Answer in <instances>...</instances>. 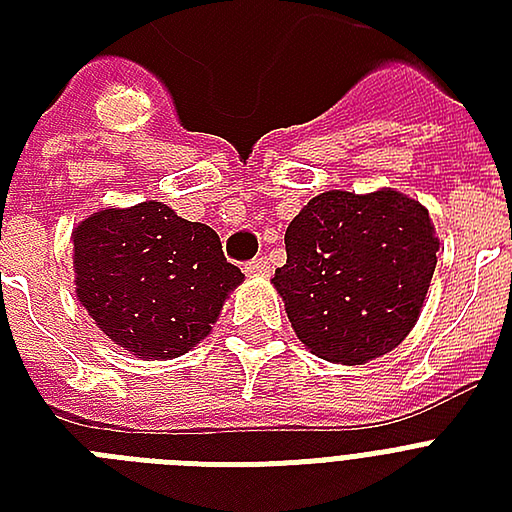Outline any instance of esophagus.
<instances>
[{
  "instance_id": "esophagus-1",
  "label": "esophagus",
  "mask_w": 512,
  "mask_h": 512,
  "mask_svg": "<svg viewBox=\"0 0 512 512\" xmlns=\"http://www.w3.org/2000/svg\"><path fill=\"white\" fill-rule=\"evenodd\" d=\"M247 273L249 276H268V273H271V263H268V257H255V260H249Z\"/></svg>"
}]
</instances>
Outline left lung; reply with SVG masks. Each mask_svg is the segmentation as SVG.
I'll list each match as a JSON object with an SVG mask.
<instances>
[{"instance_id": "1", "label": "left lung", "mask_w": 512, "mask_h": 512, "mask_svg": "<svg viewBox=\"0 0 512 512\" xmlns=\"http://www.w3.org/2000/svg\"><path fill=\"white\" fill-rule=\"evenodd\" d=\"M287 265L273 287L295 335L316 356L366 364L420 319L436 271L428 209L406 193H319L284 233Z\"/></svg>"}]
</instances>
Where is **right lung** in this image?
Returning a JSON list of instances; mask_svg holds the SVG:
<instances>
[{
  "label": "right lung",
  "mask_w": 512,
  "mask_h": 512,
  "mask_svg": "<svg viewBox=\"0 0 512 512\" xmlns=\"http://www.w3.org/2000/svg\"><path fill=\"white\" fill-rule=\"evenodd\" d=\"M71 241L79 303L108 340L140 358L188 353L244 279L209 225L162 201L100 209Z\"/></svg>",
  "instance_id": "obj_1"
}]
</instances>
